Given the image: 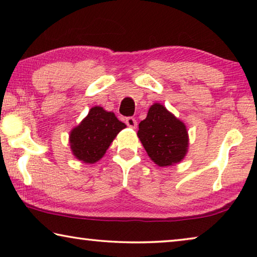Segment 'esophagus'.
<instances>
[{
  "instance_id": "obj_1",
  "label": "esophagus",
  "mask_w": 257,
  "mask_h": 257,
  "mask_svg": "<svg viewBox=\"0 0 257 257\" xmlns=\"http://www.w3.org/2000/svg\"><path fill=\"white\" fill-rule=\"evenodd\" d=\"M125 123H127L128 127L132 128V129L137 128V121L135 118H127V120H125Z\"/></svg>"
}]
</instances>
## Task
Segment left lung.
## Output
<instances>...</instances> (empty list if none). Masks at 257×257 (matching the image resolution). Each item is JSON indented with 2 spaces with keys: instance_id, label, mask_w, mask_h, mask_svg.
Masks as SVG:
<instances>
[{
  "instance_id": "1",
  "label": "left lung",
  "mask_w": 257,
  "mask_h": 257,
  "mask_svg": "<svg viewBox=\"0 0 257 257\" xmlns=\"http://www.w3.org/2000/svg\"><path fill=\"white\" fill-rule=\"evenodd\" d=\"M147 155L159 167L180 163L188 152L189 136L186 124L160 103L151 105L137 133Z\"/></svg>"
}]
</instances>
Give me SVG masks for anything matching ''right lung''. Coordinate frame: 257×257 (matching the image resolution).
Returning <instances> with one entry per match:
<instances>
[{"instance_id": "obj_1", "label": "right lung", "mask_w": 257, "mask_h": 257, "mask_svg": "<svg viewBox=\"0 0 257 257\" xmlns=\"http://www.w3.org/2000/svg\"><path fill=\"white\" fill-rule=\"evenodd\" d=\"M125 127L113 112L105 111L102 106L92 107L69 135L73 156L86 164L96 163L106 153L116 135Z\"/></svg>"}]
</instances>
